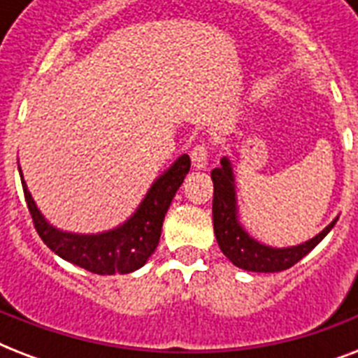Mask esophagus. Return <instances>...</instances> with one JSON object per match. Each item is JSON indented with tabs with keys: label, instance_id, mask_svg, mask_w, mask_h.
<instances>
[{
	"label": "esophagus",
	"instance_id": "obj_1",
	"mask_svg": "<svg viewBox=\"0 0 358 358\" xmlns=\"http://www.w3.org/2000/svg\"><path fill=\"white\" fill-rule=\"evenodd\" d=\"M191 163L196 171H204L208 167V148L204 145H196L191 152Z\"/></svg>",
	"mask_w": 358,
	"mask_h": 358
}]
</instances>
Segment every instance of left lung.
Returning <instances> with one entry per match:
<instances>
[{
    "mask_svg": "<svg viewBox=\"0 0 358 358\" xmlns=\"http://www.w3.org/2000/svg\"><path fill=\"white\" fill-rule=\"evenodd\" d=\"M213 180V230L219 249L234 266L245 271L277 273L288 269L305 258L325 236L333 230L338 217H334L325 229L308 241L292 247H273L258 241L245 230L239 221L238 195H236V176L232 162L224 156L221 167L212 171Z\"/></svg>",
    "mask_w": 358,
    "mask_h": 358,
    "instance_id": "1",
    "label": "left lung"
}]
</instances>
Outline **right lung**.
Returning a JSON list of instances; mask_svg holds the SVG:
<instances>
[{"instance_id":"right-lung-1","label":"right lung","mask_w":358,"mask_h":358,"mask_svg":"<svg viewBox=\"0 0 358 358\" xmlns=\"http://www.w3.org/2000/svg\"><path fill=\"white\" fill-rule=\"evenodd\" d=\"M189 156L182 154L152 182L145 199L124 223L96 234H80L53 227L33 201L20 165L18 171L36 232L55 255L96 275H124L137 271L154 255L162 236L165 213L185 174L189 173Z\"/></svg>"}]
</instances>
